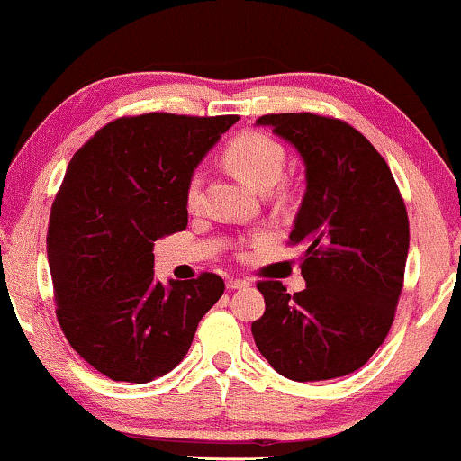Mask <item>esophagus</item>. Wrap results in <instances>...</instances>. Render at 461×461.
<instances>
[{
	"mask_svg": "<svg viewBox=\"0 0 461 461\" xmlns=\"http://www.w3.org/2000/svg\"><path fill=\"white\" fill-rule=\"evenodd\" d=\"M243 287H249L248 279H229V281H226V289H243Z\"/></svg>",
	"mask_w": 461,
	"mask_h": 461,
	"instance_id": "esophagus-1",
	"label": "esophagus"
}]
</instances>
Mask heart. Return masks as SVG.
<instances>
[{
	"label": "heart",
	"mask_w": 461,
	"mask_h": 461,
	"mask_svg": "<svg viewBox=\"0 0 461 461\" xmlns=\"http://www.w3.org/2000/svg\"><path fill=\"white\" fill-rule=\"evenodd\" d=\"M224 161L232 172L241 176L256 188H270L283 176L287 163V153L279 140L264 131H243L232 138L224 149ZM186 207L191 212L203 203V178L193 174L185 191Z\"/></svg>",
	"instance_id": "heart-1"
}]
</instances>
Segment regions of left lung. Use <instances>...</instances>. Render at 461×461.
Listing matches in <instances>:
<instances>
[{
    "instance_id": "obj_1",
    "label": "left lung",
    "mask_w": 461,
    "mask_h": 461,
    "mask_svg": "<svg viewBox=\"0 0 461 461\" xmlns=\"http://www.w3.org/2000/svg\"><path fill=\"white\" fill-rule=\"evenodd\" d=\"M256 123L298 149L306 194L289 245H304L306 289L258 281L267 311L251 323L276 374L319 382L361 369L394 321L409 251L405 201L388 163L361 131L314 113L262 115Z\"/></svg>"
}]
</instances>
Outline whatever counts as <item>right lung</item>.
Instances as JSON below:
<instances>
[{
	"label": "right lung",
	"instance_id": "add662e5",
	"mask_svg": "<svg viewBox=\"0 0 461 461\" xmlns=\"http://www.w3.org/2000/svg\"><path fill=\"white\" fill-rule=\"evenodd\" d=\"M237 115L119 117L68 163L48 224L56 319L68 344L115 382L166 375L191 348L222 276L155 281L153 245L188 224L194 167Z\"/></svg>",
	"mask_w": 461,
	"mask_h": 461
}]
</instances>
